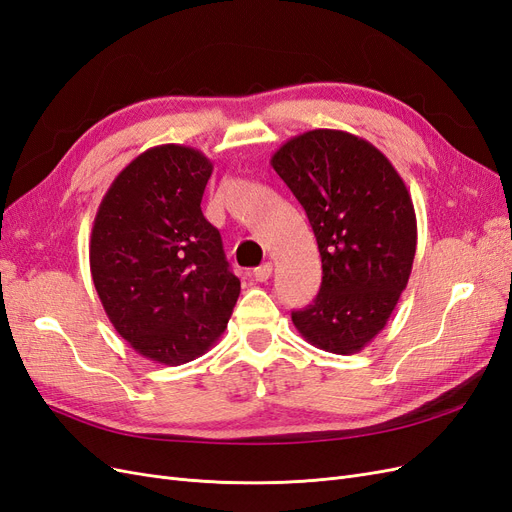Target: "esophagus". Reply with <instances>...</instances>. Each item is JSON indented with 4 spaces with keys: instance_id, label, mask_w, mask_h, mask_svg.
Wrapping results in <instances>:
<instances>
[{
    "instance_id": "1",
    "label": "esophagus",
    "mask_w": 512,
    "mask_h": 512,
    "mask_svg": "<svg viewBox=\"0 0 512 512\" xmlns=\"http://www.w3.org/2000/svg\"><path fill=\"white\" fill-rule=\"evenodd\" d=\"M271 273H273V265H271V262H265V265H260L258 269H254V280L256 282H267Z\"/></svg>"
}]
</instances>
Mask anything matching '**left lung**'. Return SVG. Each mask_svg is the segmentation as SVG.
<instances>
[{
    "instance_id": "8db88e82",
    "label": "left lung",
    "mask_w": 512,
    "mask_h": 512,
    "mask_svg": "<svg viewBox=\"0 0 512 512\" xmlns=\"http://www.w3.org/2000/svg\"><path fill=\"white\" fill-rule=\"evenodd\" d=\"M271 166L303 205L318 241L322 284L292 312L309 344L363 350L389 322L416 254V213L395 166L365 138L309 130L273 153Z\"/></svg>"
}]
</instances>
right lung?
<instances>
[{
	"mask_svg": "<svg viewBox=\"0 0 512 512\" xmlns=\"http://www.w3.org/2000/svg\"><path fill=\"white\" fill-rule=\"evenodd\" d=\"M213 162L185 145L136 156L111 183L89 241L108 320L149 361L190 363L222 337L241 282L203 211Z\"/></svg>",
	"mask_w": 512,
	"mask_h": 512,
	"instance_id": "right-lung-1",
	"label": "right lung"
}]
</instances>
